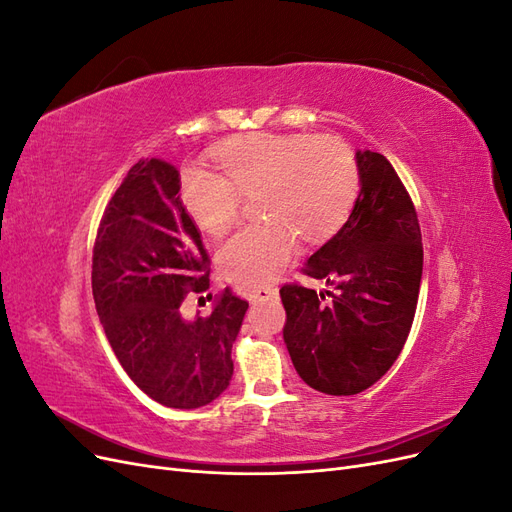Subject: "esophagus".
Wrapping results in <instances>:
<instances>
[{
	"instance_id": "obj_1",
	"label": "esophagus",
	"mask_w": 512,
	"mask_h": 512,
	"mask_svg": "<svg viewBox=\"0 0 512 512\" xmlns=\"http://www.w3.org/2000/svg\"><path fill=\"white\" fill-rule=\"evenodd\" d=\"M277 297V288H256L250 292V303H262V301H269V299H275Z\"/></svg>"
}]
</instances>
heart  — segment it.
I'll return each instance as SVG.
<instances>
[{"instance_id": "heart-1", "label": "heart", "mask_w": 512, "mask_h": 512, "mask_svg": "<svg viewBox=\"0 0 512 512\" xmlns=\"http://www.w3.org/2000/svg\"><path fill=\"white\" fill-rule=\"evenodd\" d=\"M218 175L188 168L181 200L198 228L220 237L237 222L241 198H252L265 222L226 239L218 265L243 288L267 286L297 252L299 235L324 241L346 224L361 192V168L352 147L337 136L252 132L213 153Z\"/></svg>"}]
</instances>
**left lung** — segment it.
Instances as JSON below:
<instances>
[{
  "label": "left lung",
  "mask_w": 512,
  "mask_h": 512,
  "mask_svg": "<svg viewBox=\"0 0 512 512\" xmlns=\"http://www.w3.org/2000/svg\"><path fill=\"white\" fill-rule=\"evenodd\" d=\"M361 194L348 222L301 269L335 292L284 284V342L297 374L327 395L376 384L408 339L423 275V241L412 198L391 162L356 151Z\"/></svg>",
  "instance_id": "obj_1"
}]
</instances>
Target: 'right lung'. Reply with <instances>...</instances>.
Instances as JSON below:
<instances>
[{"label": "right lung", "mask_w": 512, "mask_h": 512, "mask_svg": "<svg viewBox=\"0 0 512 512\" xmlns=\"http://www.w3.org/2000/svg\"><path fill=\"white\" fill-rule=\"evenodd\" d=\"M179 190L168 162L128 170L98 226L91 290L108 344L138 389L166 408L192 410L228 389L250 303L226 288L211 314L181 316L185 297L209 288L211 260Z\"/></svg>", "instance_id": "obj_1"}]
</instances>
